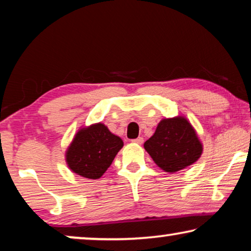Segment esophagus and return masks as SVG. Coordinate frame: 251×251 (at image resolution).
Masks as SVG:
<instances>
[{
	"mask_svg": "<svg viewBox=\"0 0 251 251\" xmlns=\"http://www.w3.org/2000/svg\"><path fill=\"white\" fill-rule=\"evenodd\" d=\"M132 143L140 144V145H142V144L144 143V138H143V137H138V138H136V139H132Z\"/></svg>",
	"mask_w": 251,
	"mask_h": 251,
	"instance_id": "esophagus-1",
	"label": "esophagus"
}]
</instances>
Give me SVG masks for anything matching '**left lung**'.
Here are the masks:
<instances>
[{"mask_svg": "<svg viewBox=\"0 0 251 251\" xmlns=\"http://www.w3.org/2000/svg\"><path fill=\"white\" fill-rule=\"evenodd\" d=\"M144 147L166 173H176L191 166L202 153V145L193 126L181 116L162 120Z\"/></svg>", "mask_w": 251, "mask_h": 251, "instance_id": "8db88e82", "label": "left lung"}]
</instances>
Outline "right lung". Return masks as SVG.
Returning <instances> with one entry per match:
<instances>
[{
	"label": "right lung",
	"mask_w": 251,
	"mask_h": 251,
	"mask_svg": "<svg viewBox=\"0 0 251 251\" xmlns=\"http://www.w3.org/2000/svg\"><path fill=\"white\" fill-rule=\"evenodd\" d=\"M123 142L101 123L81 129L66 152L71 170L89 179H98L111 166Z\"/></svg>",
	"instance_id": "add662e5"
}]
</instances>
